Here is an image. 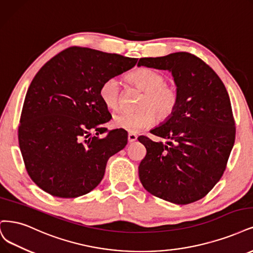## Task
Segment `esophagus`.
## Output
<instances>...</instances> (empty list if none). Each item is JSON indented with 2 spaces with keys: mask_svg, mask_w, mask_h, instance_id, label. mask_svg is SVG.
Masks as SVG:
<instances>
[{
  "mask_svg": "<svg viewBox=\"0 0 253 253\" xmlns=\"http://www.w3.org/2000/svg\"><path fill=\"white\" fill-rule=\"evenodd\" d=\"M136 140H137V136H136L135 134L128 133V135H127V141H128L129 143H132V142H134V141H136Z\"/></svg>",
  "mask_w": 253,
  "mask_h": 253,
  "instance_id": "34e87169",
  "label": "esophagus"
}]
</instances>
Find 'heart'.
<instances>
[{
    "label": "heart",
    "mask_w": 253,
    "mask_h": 253,
    "mask_svg": "<svg viewBox=\"0 0 253 253\" xmlns=\"http://www.w3.org/2000/svg\"><path fill=\"white\" fill-rule=\"evenodd\" d=\"M127 80L145 92V96L140 103L141 111L117 113L112 120L114 127L127 130L132 134L139 133L142 129L151 127L155 124L156 117L165 120L177 109L178 92L175 86L167 84V77L162 73L151 68L140 67L130 72ZM99 96L108 109L115 110L119 107L121 84L117 78H108L101 84Z\"/></svg>",
    "instance_id": "obj_1"
}]
</instances>
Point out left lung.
<instances>
[{
    "label": "left lung",
    "instance_id": "1",
    "mask_svg": "<svg viewBox=\"0 0 253 253\" xmlns=\"http://www.w3.org/2000/svg\"><path fill=\"white\" fill-rule=\"evenodd\" d=\"M138 66L171 72L179 97L172 115L151 130L167 143L138 137L146 149L139 178L150 194L165 201L196 202L219 182L234 144L227 90L210 66L188 52L143 57Z\"/></svg>",
    "mask_w": 253,
    "mask_h": 253
}]
</instances>
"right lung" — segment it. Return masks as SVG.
<instances>
[{"label":"right lung","instance_id":"obj_1","mask_svg":"<svg viewBox=\"0 0 253 253\" xmlns=\"http://www.w3.org/2000/svg\"><path fill=\"white\" fill-rule=\"evenodd\" d=\"M137 60L70 47L34 76L22 110L19 144L26 170L43 191L76 198L99 184L110 157L127 143L125 129L98 137L112 118L100 99V85L132 69Z\"/></svg>","mask_w":253,"mask_h":253}]
</instances>
